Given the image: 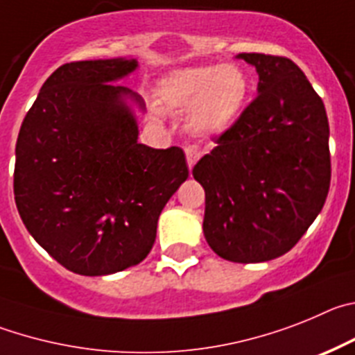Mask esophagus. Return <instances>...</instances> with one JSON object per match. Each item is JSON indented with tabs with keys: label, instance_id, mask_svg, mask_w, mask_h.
I'll list each match as a JSON object with an SVG mask.
<instances>
[{
	"label": "esophagus",
	"instance_id": "34e87169",
	"mask_svg": "<svg viewBox=\"0 0 355 355\" xmlns=\"http://www.w3.org/2000/svg\"><path fill=\"white\" fill-rule=\"evenodd\" d=\"M185 157H187V164H189V170H193V166L196 164L198 159H200L201 152L200 148H198L196 145H189V146H185Z\"/></svg>",
	"mask_w": 355,
	"mask_h": 355
}]
</instances>
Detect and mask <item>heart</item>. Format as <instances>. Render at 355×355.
Wrapping results in <instances>:
<instances>
[{
	"mask_svg": "<svg viewBox=\"0 0 355 355\" xmlns=\"http://www.w3.org/2000/svg\"><path fill=\"white\" fill-rule=\"evenodd\" d=\"M157 94L168 107H187L189 125L201 134H221L241 116L249 78L239 65H194L175 69L159 81Z\"/></svg>",
	"mask_w": 355,
	"mask_h": 355,
	"instance_id": "heart-1",
	"label": "heart"
}]
</instances>
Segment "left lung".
<instances>
[{
	"instance_id": "8db88e82",
	"label": "left lung",
	"mask_w": 355,
	"mask_h": 355,
	"mask_svg": "<svg viewBox=\"0 0 355 355\" xmlns=\"http://www.w3.org/2000/svg\"><path fill=\"white\" fill-rule=\"evenodd\" d=\"M237 58L258 72V97L193 168L205 189L203 233L216 254L257 263L288 253L325 203L331 184L322 98L292 60Z\"/></svg>"
}]
</instances>
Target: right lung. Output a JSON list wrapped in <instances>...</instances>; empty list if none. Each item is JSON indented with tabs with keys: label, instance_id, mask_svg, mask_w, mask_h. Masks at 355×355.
<instances>
[{
	"label": "right lung",
	"instance_id": "1",
	"mask_svg": "<svg viewBox=\"0 0 355 355\" xmlns=\"http://www.w3.org/2000/svg\"><path fill=\"white\" fill-rule=\"evenodd\" d=\"M136 60L65 63L47 78L15 145L14 194L31 237L65 269L106 276L138 265L155 242L157 221L189 170L184 150L138 143L127 98L110 83Z\"/></svg>",
	"mask_w": 355,
	"mask_h": 355
}]
</instances>
